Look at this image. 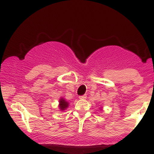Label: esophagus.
Returning <instances> with one entry per match:
<instances>
[{
	"mask_svg": "<svg viewBox=\"0 0 154 154\" xmlns=\"http://www.w3.org/2000/svg\"><path fill=\"white\" fill-rule=\"evenodd\" d=\"M79 97V99H85V98H87V95H80Z\"/></svg>",
	"mask_w": 154,
	"mask_h": 154,
	"instance_id": "34e87169",
	"label": "esophagus"
}]
</instances>
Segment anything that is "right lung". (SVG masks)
I'll return each instance as SVG.
<instances>
[{
	"label": "right lung",
	"mask_w": 154,
	"mask_h": 154,
	"mask_svg": "<svg viewBox=\"0 0 154 154\" xmlns=\"http://www.w3.org/2000/svg\"><path fill=\"white\" fill-rule=\"evenodd\" d=\"M59 103H59V108H60L61 110H64L68 106V103L67 101H65L63 98H62L59 100Z\"/></svg>",
	"instance_id": "obj_1"
}]
</instances>
